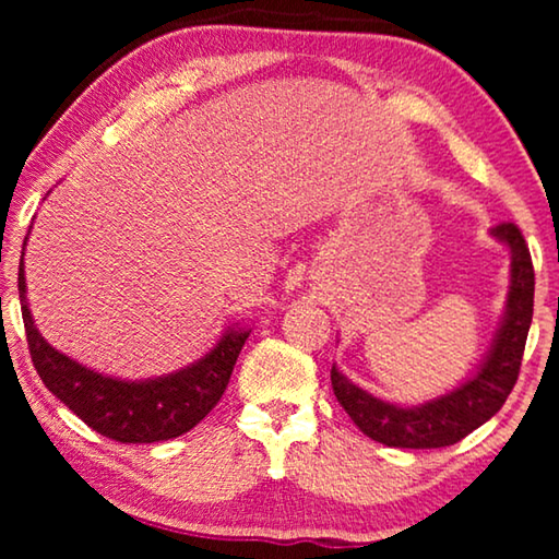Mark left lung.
Instances as JSON below:
<instances>
[{
    "instance_id": "8db88e82",
    "label": "left lung",
    "mask_w": 559,
    "mask_h": 559,
    "mask_svg": "<svg viewBox=\"0 0 559 559\" xmlns=\"http://www.w3.org/2000/svg\"><path fill=\"white\" fill-rule=\"evenodd\" d=\"M491 236L511 254L509 295L491 348L471 379L430 402L402 407V404L384 402L356 386L333 364L331 384L335 400L341 402V407L348 412V417L366 438L389 448H445L455 445L457 440L488 423L503 407L516 384L526 333L532 325L534 266L524 236L514 224L491 228Z\"/></svg>"
}]
</instances>
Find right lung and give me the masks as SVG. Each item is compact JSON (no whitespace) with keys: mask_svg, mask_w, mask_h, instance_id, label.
I'll use <instances>...</instances> for the list:
<instances>
[{"mask_svg":"<svg viewBox=\"0 0 559 559\" xmlns=\"http://www.w3.org/2000/svg\"><path fill=\"white\" fill-rule=\"evenodd\" d=\"M25 243H22V257H25ZM17 287L29 356L43 384L91 430L117 442H159L193 430L226 392L236 358L251 333L249 328L236 323L221 333L209 354L188 364L186 369L140 381L117 379L73 361L43 338L29 312L22 259Z\"/></svg>","mask_w":559,"mask_h":559,"instance_id":"obj_1","label":"right lung"}]
</instances>
